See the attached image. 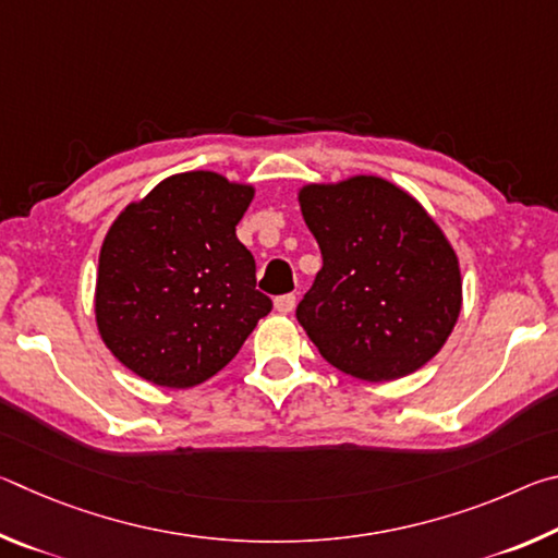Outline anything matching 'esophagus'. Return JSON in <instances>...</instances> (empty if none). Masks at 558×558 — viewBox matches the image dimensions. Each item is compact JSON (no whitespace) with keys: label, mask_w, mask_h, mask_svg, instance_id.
<instances>
[{"label":"esophagus","mask_w":558,"mask_h":558,"mask_svg":"<svg viewBox=\"0 0 558 558\" xmlns=\"http://www.w3.org/2000/svg\"><path fill=\"white\" fill-rule=\"evenodd\" d=\"M276 310L280 315H290L295 310V295H280L276 298Z\"/></svg>","instance_id":"obj_1"}]
</instances>
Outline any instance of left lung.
I'll return each instance as SVG.
<instances>
[{"label": "left lung", "instance_id": "obj_1", "mask_svg": "<svg viewBox=\"0 0 558 558\" xmlns=\"http://www.w3.org/2000/svg\"><path fill=\"white\" fill-rule=\"evenodd\" d=\"M323 270L298 305L329 364L364 381L421 369L458 323V256L426 209L381 177L300 192Z\"/></svg>", "mask_w": 558, "mask_h": 558}]
</instances>
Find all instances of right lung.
<instances>
[{"mask_svg": "<svg viewBox=\"0 0 558 558\" xmlns=\"http://www.w3.org/2000/svg\"><path fill=\"white\" fill-rule=\"evenodd\" d=\"M253 186L184 172L130 204L102 241L96 323L130 372L189 389L221 372L272 302L235 239Z\"/></svg>", "mask_w": 558, "mask_h": 558, "instance_id": "1", "label": "right lung"}]
</instances>
